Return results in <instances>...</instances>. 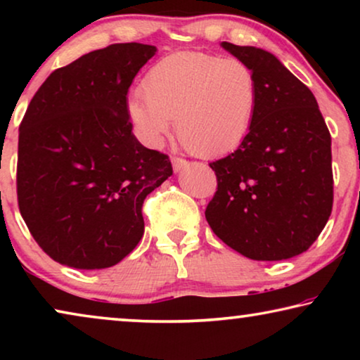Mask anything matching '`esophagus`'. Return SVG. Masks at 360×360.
<instances>
[{
	"label": "esophagus",
	"instance_id": "esophagus-1",
	"mask_svg": "<svg viewBox=\"0 0 360 360\" xmlns=\"http://www.w3.org/2000/svg\"><path fill=\"white\" fill-rule=\"evenodd\" d=\"M172 165H174L175 172H180L181 169H185V167L188 165V162L185 159H180V157H172Z\"/></svg>",
	"mask_w": 360,
	"mask_h": 360
}]
</instances>
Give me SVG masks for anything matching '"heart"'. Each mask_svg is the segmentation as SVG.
I'll use <instances>...</instances> for the list:
<instances>
[{
    "label": "heart",
    "instance_id": "1",
    "mask_svg": "<svg viewBox=\"0 0 360 360\" xmlns=\"http://www.w3.org/2000/svg\"><path fill=\"white\" fill-rule=\"evenodd\" d=\"M144 93L129 98V115L152 146H160L176 120V134L198 157H219L248 139L259 103L252 68L238 58L175 52L154 63Z\"/></svg>",
    "mask_w": 360,
    "mask_h": 360
}]
</instances>
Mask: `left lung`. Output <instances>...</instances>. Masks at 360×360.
<instances>
[{
  "instance_id": "left-lung-1",
  "label": "left lung",
  "mask_w": 360,
  "mask_h": 360,
  "mask_svg": "<svg viewBox=\"0 0 360 360\" xmlns=\"http://www.w3.org/2000/svg\"><path fill=\"white\" fill-rule=\"evenodd\" d=\"M221 47L252 68L259 103L248 139L210 164L218 190L206 221L244 257H295L331 216V134L311 90L274 53L231 42Z\"/></svg>"
}]
</instances>
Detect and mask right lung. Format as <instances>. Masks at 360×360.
<instances>
[{
    "mask_svg": "<svg viewBox=\"0 0 360 360\" xmlns=\"http://www.w3.org/2000/svg\"><path fill=\"white\" fill-rule=\"evenodd\" d=\"M112 44L57 68L19 126L18 203L44 252L73 269L112 267L144 234L142 203L174 174L132 134L127 91L155 56Z\"/></svg>",
    "mask_w": 360,
    "mask_h": 360,
    "instance_id": "add662e5",
    "label": "right lung"
}]
</instances>
